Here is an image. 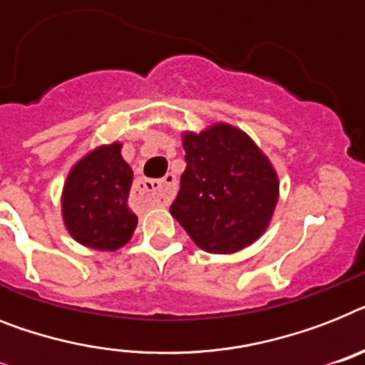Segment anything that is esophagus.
<instances>
[{"label":"esophagus","instance_id":"1","mask_svg":"<svg viewBox=\"0 0 365 365\" xmlns=\"http://www.w3.org/2000/svg\"><path fill=\"white\" fill-rule=\"evenodd\" d=\"M176 187V176L168 173L163 180H142L138 185V192L152 204H168L173 200Z\"/></svg>","mask_w":365,"mask_h":365}]
</instances>
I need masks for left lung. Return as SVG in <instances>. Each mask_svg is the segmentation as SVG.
Listing matches in <instances>:
<instances>
[{
    "instance_id": "left-lung-1",
    "label": "left lung",
    "mask_w": 365,
    "mask_h": 365,
    "mask_svg": "<svg viewBox=\"0 0 365 365\" xmlns=\"http://www.w3.org/2000/svg\"><path fill=\"white\" fill-rule=\"evenodd\" d=\"M185 173L170 213L208 253L244 250L268 229L279 180L268 157L244 131L215 123L183 135Z\"/></svg>"
}]
</instances>
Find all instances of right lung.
Returning <instances> with one entry per match:
<instances>
[{
  "label": "right lung",
  "instance_id": "right-lung-1",
  "mask_svg": "<svg viewBox=\"0 0 365 365\" xmlns=\"http://www.w3.org/2000/svg\"><path fill=\"white\" fill-rule=\"evenodd\" d=\"M133 170L121 157V144L99 146L71 168L61 213L78 244L99 251H115L131 240L135 213L127 206Z\"/></svg>",
  "mask_w": 365,
  "mask_h": 365
}]
</instances>
